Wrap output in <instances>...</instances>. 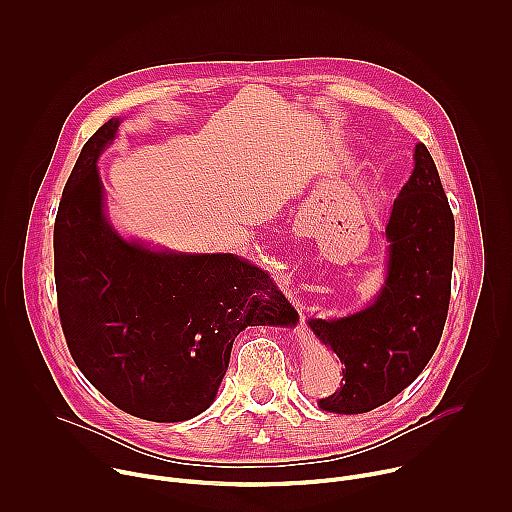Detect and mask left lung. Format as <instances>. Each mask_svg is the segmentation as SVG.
Segmentation results:
<instances>
[{"instance_id": "1", "label": "left lung", "mask_w": 512, "mask_h": 512, "mask_svg": "<svg viewBox=\"0 0 512 512\" xmlns=\"http://www.w3.org/2000/svg\"><path fill=\"white\" fill-rule=\"evenodd\" d=\"M389 275L373 306L340 320H310L344 364L332 413H367L409 387L440 344L452 294L454 214L423 143L387 225Z\"/></svg>"}]
</instances>
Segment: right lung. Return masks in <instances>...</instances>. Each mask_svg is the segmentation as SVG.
<instances>
[{
  "label": "right lung",
  "instance_id": "right-lung-1",
  "mask_svg": "<svg viewBox=\"0 0 512 512\" xmlns=\"http://www.w3.org/2000/svg\"><path fill=\"white\" fill-rule=\"evenodd\" d=\"M109 119L83 145L54 223L60 326L87 381L121 411L174 423L214 401L241 330L298 314L269 275L229 253L176 255L123 241L105 221L97 158Z\"/></svg>",
  "mask_w": 512,
  "mask_h": 512
}]
</instances>
